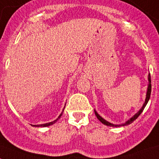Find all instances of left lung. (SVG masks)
<instances>
[{
  "mask_svg": "<svg viewBox=\"0 0 159 159\" xmlns=\"http://www.w3.org/2000/svg\"><path fill=\"white\" fill-rule=\"evenodd\" d=\"M148 79H149V85H148V88H147V93H146V98H145V101H144V104H143V106L142 108L140 109V110L138 111L137 113H135V115L133 116L132 117H131L130 119L128 120V121H126L125 123H122V124L121 125H114L113 124V123H110V122H107L106 120L104 119L103 117H100L99 114H98V113L96 112V111L95 110V116L97 117V118L99 120H100V122L103 123V124L104 125H106V126H126V125H129V124H131V123H132V122L135 121L136 118H137L140 115V113H142L143 110H144V109L145 108V106H146V104L147 103H148V101H149V98H150V94H151V78H150V74H149V77H148Z\"/></svg>",
  "mask_w": 159,
  "mask_h": 159,
  "instance_id": "obj_1",
  "label": "left lung"
}]
</instances>
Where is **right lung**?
<instances>
[{"label": "right lung", "mask_w": 159, "mask_h": 159, "mask_svg": "<svg viewBox=\"0 0 159 159\" xmlns=\"http://www.w3.org/2000/svg\"><path fill=\"white\" fill-rule=\"evenodd\" d=\"M63 112H64V110H63ZM62 113L61 114H60V115L59 116V117H58V118L56 120H55V121H53V122H48V123H45V124H41V125H34L35 126H50V125H53L54 124V123H55V122H56V121H57L58 119H59V117H61V115H62Z\"/></svg>", "instance_id": "obj_1"}]
</instances>
